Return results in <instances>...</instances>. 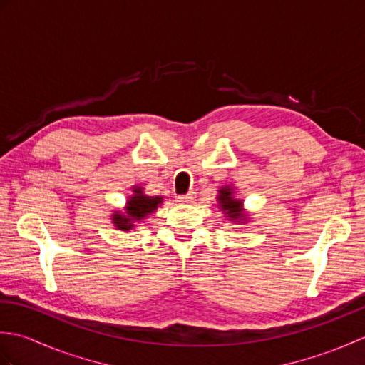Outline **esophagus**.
<instances>
[{
    "label": "esophagus",
    "mask_w": 365,
    "mask_h": 365,
    "mask_svg": "<svg viewBox=\"0 0 365 365\" xmlns=\"http://www.w3.org/2000/svg\"><path fill=\"white\" fill-rule=\"evenodd\" d=\"M196 192L195 191H190L188 195H183V196H177V202L180 204H188V202H192V199H195Z\"/></svg>",
    "instance_id": "obj_1"
}]
</instances>
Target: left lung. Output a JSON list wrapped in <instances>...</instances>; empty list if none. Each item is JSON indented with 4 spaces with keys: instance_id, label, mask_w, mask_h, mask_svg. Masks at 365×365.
Segmentation results:
<instances>
[{
    "instance_id": "8db88e82",
    "label": "left lung",
    "mask_w": 365,
    "mask_h": 365,
    "mask_svg": "<svg viewBox=\"0 0 365 365\" xmlns=\"http://www.w3.org/2000/svg\"><path fill=\"white\" fill-rule=\"evenodd\" d=\"M218 195V205L221 210L226 213V216L232 221H245L247 216L243 212V202L234 197L230 187H222Z\"/></svg>"
}]
</instances>
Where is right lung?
Returning <instances> with one entry per match:
<instances>
[{
  "instance_id": "right-lung-1",
  "label": "right lung",
  "mask_w": 365,
  "mask_h": 365,
  "mask_svg": "<svg viewBox=\"0 0 365 365\" xmlns=\"http://www.w3.org/2000/svg\"><path fill=\"white\" fill-rule=\"evenodd\" d=\"M163 202L161 196H145L143 188L135 187L133 196L127 200L125 212H114L113 213V222L114 226L120 230H131L135 227V222L144 220L147 215H150L158 208Z\"/></svg>"
}]
</instances>
